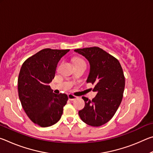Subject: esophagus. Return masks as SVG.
<instances>
[{"mask_svg":"<svg viewBox=\"0 0 153 153\" xmlns=\"http://www.w3.org/2000/svg\"><path fill=\"white\" fill-rule=\"evenodd\" d=\"M77 98V97H75V96H74L73 94H68V98H69V100H76Z\"/></svg>","mask_w":153,"mask_h":153,"instance_id":"1","label":"esophagus"}]
</instances>
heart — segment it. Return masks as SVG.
I'll return each mask as SVG.
<instances>
[{
    "label": "heart",
    "mask_w": 153,
    "mask_h": 153,
    "mask_svg": "<svg viewBox=\"0 0 153 153\" xmlns=\"http://www.w3.org/2000/svg\"><path fill=\"white\" fill-rule=\"evenodd\" d=\"M75 64L76 63H85L84 60H82L81 59H75Z\"/></svg>",
    "instance_id": "1"
}]
</instances>
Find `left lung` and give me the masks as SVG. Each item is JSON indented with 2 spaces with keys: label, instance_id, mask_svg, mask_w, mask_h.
Segmentation results:
<instances>
[{
  "label": "left lung",
  "instance_id": "obj_1",
  "mask_svg": "<svg viewBox=\"0 0 153 153\" xmlns=\"http://www.w3.org/2000/svg\"><path fill=\"white\" fill-rule=\"evenodd\" d=\"M75 52L85 56L90 69L87 83L95 84L97 95L92 100L83 97L85 107L79 111L84 123L98 127L107 123L120 107L125 88V77L117 59L99 47L78 48Z\"/></svg>",
  "mask_w": 153,
  "mask_h": 153
}]
</instances>
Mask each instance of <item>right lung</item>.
Wrapping results in <instances>:
<instances>
[{"label": "right lung", "instance_id": "add662e5", "mask_svg": "<svg viewBox=\"0 0 153 153\" xmlns=\"http://www.w3.org/2000/svg\"><path fill=\"white\" fill-rule=\"evenodd\" d=\"M69 51L45 48L25 61L18 77V94L25 113L33 123L49 127L60 120L68 97L56 94L49 84L54 79L56 66Z\"/></svg>", "mask_w": 153, "mask_h": 153}]
</instances>
